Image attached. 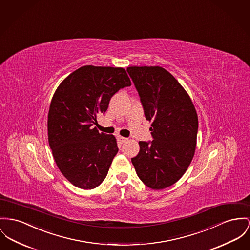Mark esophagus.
<instances>
[{
  "mask_svg": "<svg viewBox=\"0 0 250 250\" xmlns=\"http://www.w3.org/2000/svg\"><path fill=\"white\" fill-rule=\"evenodd\" d=\"M117 140L119 141V142H121V143H124V142H126L127 140H128V138L127 137H123V136H117Z\"/></svg>",
  "mask_w": 250,
  "mask_h": 250,
  "instance_id": "1",
  "label": "esophagus"
}]
</instances>
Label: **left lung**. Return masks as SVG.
Segmentation results:
<instances>
[{"label": "left lung", "instance_id": "left-lung-1", "mask_svg": "<svg viewBox=\"0 0 250 250\" xmlns=\"http://www.w3.org/2000/svg\"><path fill=\"white\" fill-rule=\"evenodd\" d=\"M147 120L152 141H139L132 158L140 180L152 189L177 182L189 166L196 148L198 117L183 87L164 68L128 67Z\"/></svg>", "mask_w": 250, "mask_h": 250}]
</instances>
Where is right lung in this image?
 Returning <instances> with one entry per match:
<instances>
[{
    "label": "right lung",
    "mask_w": 250,
    "mask_h": 250,
    "mask_svg": "<svg viewBox=\"0 0 250 250\" xmlns=\"http://www.w3.org/2000/svg\"><path fill=\"white\" fill-rule=\"evenodd\" d=\"M123 68L86 65L60 84L51 101L48 141L68 181L92 189L105 179L118 151L116 137L94 127L115 94L131 86Z\"/></svg>",
    "instance_id": "add662e5"
}]
</instances>
